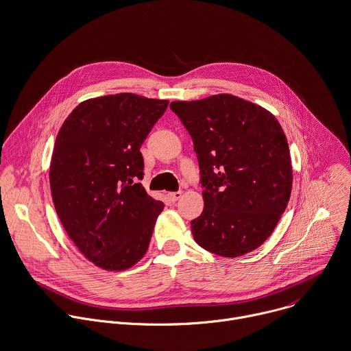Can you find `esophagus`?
Here are the masks:
<instances>
[{
  "instance_id": "1",
  "label": "esophagus",
  "mask_w": 351,
  "mask_h": 351,
  "mask_svg": "<svg viewBox=\"0 0 351 351\" xmlns=\"http://www.w3.org/2000/svg\"><path fill=\"white\" fill-rule=\"evenodd\" d=\"M182 191H176V193H169L168 194V198H169V201H172V202H176V201H179L180 198H182Z\"/></svg>"
}]
</instances>
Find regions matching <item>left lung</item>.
Returning a JSON list of instances; mask_svg holds the SVG:
<instances>
[{
	"instance_id": "left-lung-1",
	"label": "left lung",
	"mask_w": 351,
	"mask_h": 351,
	"mask_svg": "<svg viewBox=\"0 0 351 351\" xmlns=\"http://www.w3.org/2000/svg\"><path fill=\"white\" fill-rule=\"evenodd\" d=\"M171 109L191 135L201 169L204 210L191 221L194 241L228 258L256 250L291 194V157L280 123L232 94L173 101Z\"/></svg>"
}]
</instances>
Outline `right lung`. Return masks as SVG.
I'll list each match as a JSON object with an SVG mask.
<instances>
[{"mask_svg":"<svg viewBox=\"0 0 351 351\" xmlns=\"http://www.w3.org/2000/svg\"><path fill=\"white\" fill-rule=\"evenodd\" d=\"M169 101L120 93L80 102L62 123L49 180L57 216L95 267L119 272L143 258L161 201L141 183V146Z\"/></svg>","mask_w":351,"mask_h":351,"instance_id":"right-lung-1","label":"right lung"}]
</instances>
